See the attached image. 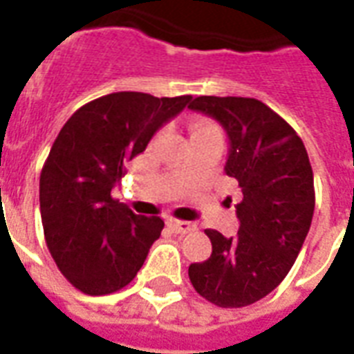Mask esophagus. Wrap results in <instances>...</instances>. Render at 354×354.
<instances>
[{"label": "esophagus", "instance_id": "1", "mask_svg": "<svg viewBox=\"0 0 354 354\" xmlns=\"http://www.w3.org/2000/svg\"><path fill=\"white\" fill-rule=\"evenodd\" d=\"M169 227L172 230V233H180V235H185V233H191L196 230L194 224H191V222H182V221H171L169 222Z\"/></svg>", "mask_w": 354, "mask_h": 354}]
</instances>
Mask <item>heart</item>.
<instances>
[{
	"instance_id": "b5f03b06",
	"label": "heart",
	"mask_w": 354,
	"mask_h": 354,
	"mask_svg": "<svg viewBox=\"0 0 354 354\" xmlns=\"http://www.w3.org/2000/svg\"><path fill=\"white\" fill-rule=\"evenodd\" d=\"M191 136L193 138H200V136H216V138H221V128L209 121H198L191 127Z\"/></svg>"
}]
</instances>
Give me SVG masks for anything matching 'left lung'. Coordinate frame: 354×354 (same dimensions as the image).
<instances>
[{
	"label": "left lung",
	"instance_id": "8db88e82",
	"mask_svg": "<svg viewBox=\"0 0 354 354\" xmlns=\"http://www.w3.org/2000/svg\"><path fill=\"white\" fill-rule=\"evenodd\" d=\"M189 108L226 130L224 171L242 191L236 235L205 230L213 252L189 266V279L216 307H246L285 279L301 250L314 215L313 167L296 130L257 99L202 95Z\"/></svg>",
	"mask_w": 354,
	"mask_h": 354
}]
</instances>
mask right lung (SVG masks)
Instances as JSON below:
<instances>
[{
    "instance_id": "obj_1",
    "label": "right lung",
    "mask_w": 354,
    "mask_h": 354,
    "mask_svg": "<svg viewBox=\"0 0 354 354\" xmlns=\"http://www.w3.org/2000/svg\"><path fill=\"white\" fill-rule=\"evenodd\" d=\"M191 99L110 93L79 108L55 139L40 174L41 224L58 270L80 292L121 290L160 239V216L136 215L112 189L124 163Z\"/></svg>"
}]
</instances>
